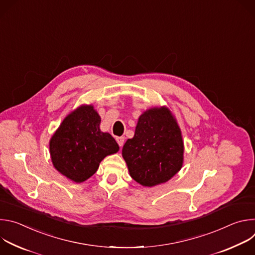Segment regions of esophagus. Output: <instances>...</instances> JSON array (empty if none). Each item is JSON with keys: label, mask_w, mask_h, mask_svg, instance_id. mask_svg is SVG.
<instances>
[{"label": "esophagus", "mask_w": 255, "mask_h": 255, "mask_svg": "<svg viewBox=\"0 0 255 255\" xmlns=\"http://www.w3.org/2000/svg\"><path fill=\"white\" fill-rule=\"evenodd\" d=\"M116 140H117V142H118V144H119V146H120V147H122V146H123V144H124V140H125V138H124V137H117V138H116Z\"/></svg>", "instance_id": "obj_1"}]
</instances>
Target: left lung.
Masks as SVG:
<instances>
[{"mask_svg": "<svg viewBox=\"0 0 255 255\" xmlns=\"http://www.w3.org/2000/svg\"><path fill=\"white\" fill-rule=\"evenodd\" d=\"M184 140L171 111L153 107L138 118L133 138L126 141L122 156L131 177L143 187L166 183L184 163Z\"/></svg>", "mask_w": 255, "mask_h": 255, "instance_id": "left-lung-1", "label": "left lung"}]
</instances>
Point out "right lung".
I'll use <instances>...</instances> for the list:
<instances>
[{
    "label": "right lung",
    "mask_w": 255,
    "mask_h": 255,
    "mask_svg": "<svg viewBox=\"0 0 255 255\" xmlns=\"http://www.w3.org/2000/svg\"><path fill=\"white\" fill-rule=\"evenodd\" d=\"M101 117L93 105H81L61 122L49 141L54 168L75 183H83L99 168L108 155L119 151V145L100 129Z\"/></svg>",
    "instance_id": "obj_1"
}]
</instances>
